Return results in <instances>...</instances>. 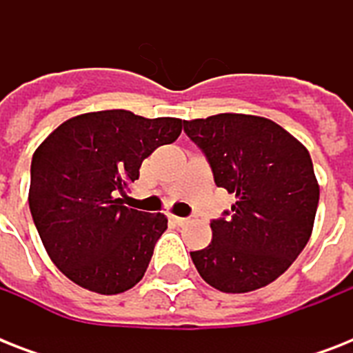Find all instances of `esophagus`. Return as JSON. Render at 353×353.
<instances>
[{"label": "esophagus", "mask_w": 353, "mask_h": 353, "mask_svg": "<svg viewBox=\"0 0 353 353\" xmlns=\"http://www.w3.org/2000/svg\"><path fill=\"white\" fill-rule=\"evenodd\" d=\"M170 220L176 223V225H185L187 223V218H181V216H170Z\"/></svg>", "instance_id": "obj_1"}]
</instances>
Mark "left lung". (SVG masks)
Instances as JSON below:
<instances>
[{
	"instance_id": "8db88e82",
	"label": "left lung",
	"mask_w": 353,
	"mask_h": 353,
	"mask_svg": "<svg viewBox=\"0 0 353 353\" xmlns=\"http://www.w3.org/2000/svg\"><path fill=\"white\" fill-rule=\"evenodd\" d=\"M218 187L236 198L210 221L212 241L192 251L201 279L223 293H247L276 280L306 247L319 183L304 146L276 122L220 113L183 121Z\"/></svg>"
}]
</instances>
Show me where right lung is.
I'll return each mask as SVG.
<instances>
[{
  "label": "right lung",
  "instance_id": "1",
  "mask_svg": "<svg viewBox=\"0 0 353 353\" xmlns=\"http://www.w3.org/2000/svg\"><path fill=\"white\" fill-rule=\"evenodd\" d=\"M181 126V119L106 110L69 119L36 148L30 214L52 263L74 284L117 295L143 279L168 220L128 209L118 196Z\"/></svg>",
  "mask_w": 353,
  "mask_h": 353
}]
</instances>
